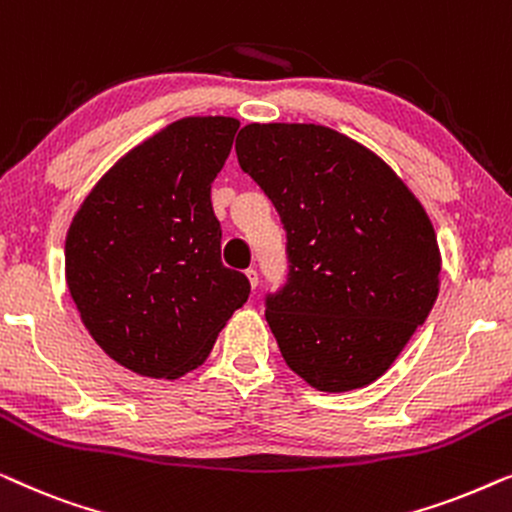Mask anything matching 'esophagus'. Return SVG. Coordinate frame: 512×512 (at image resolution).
Instances as JSON below:
<instances>
[{
    "instance_id": "esophagus-1",
    "label": "esophagus",
    "mask_w": 512,
    "mask_h": 512,
    "mask_svg": "<svg viewBox=\"0 0 512 512\" xmlns=\"http://www.w3.org/2000/svg\"><path fill=\"white\" fill-rule=\"evenodd\" d=\"M247 277H249V284H251V289H258V272L254 270V268H249L247 270Z\"/></svg>"
}]
</instances>
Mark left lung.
Segmentation results:
<instances>
[{
	"mask_svg": "<svg viewBox=\"0 0 512 512\" xmlns=\"http://www.w3.org/2000/svg\"><path fill=\"white\" fill-rule=\"evenodd\" d=\"M235 151L289 240V284L265 310L286 366L328 394L368 387L438 298L443 258L424 205L377 153L326 125L249 123Z\"/></svg>",
	"mask_w": 512,
	"mask_h": 512,
	"instance_id": "left-lung-1",
	"label": "left lung"
}]
</instances>
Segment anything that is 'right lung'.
<instances>
[{
    "instance_id": "1",
    "label": "right lung",
    "mask_w": 512,
    "mask_h": 512,
    "mask_svg": "<svg viewBox=\"0 0 512 512\" xmlns=\"http://www.w3.org/2000/svg\"><path fill=\"white\" fill-rule=\"evenodd\" d=\"M240 121L188 116L116 160L69 223L65 277L83 326L123 368L179 380L207 361L251 284L221 263L212 181Z\"/></svg>"
}]
</instances>
